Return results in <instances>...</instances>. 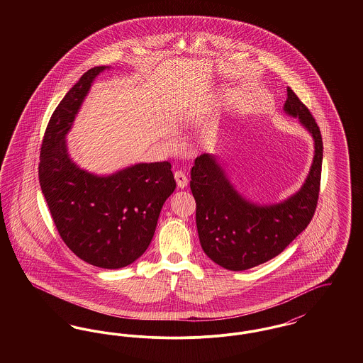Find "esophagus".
Listing matches in <instances>:
<instances>
[{"mask_svg": "<svg viewBox=\"0 0 363 363\" xmlns=\"http://www.w3.org/2000/svg\"><path fill=\"white\" fill-rule=\"evenodd\" d=\"M174 178H175V181H177L178 188L184 189V188L188 186V177L185 175V173H182V172H175V173H174Z\"/></svg>", "mask_w": 363, "mask_h": 363, "instance_id": "esophagus-1", "label": "esophagus"}]
</instances>
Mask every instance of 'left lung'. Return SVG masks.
<instances>
[{
	"instance_id": "obj_1",
	"label": "left lung",
	"mask_w": 363,
	"mask_h": 363,
	"mask_svg": "<svg viewBox=\"0 0 363 363\" xmlns=\"http://www.w3.org/2000/svg\"><path fill=\"white\" fill-rule=\"evenodd\" d=\"M284 111L299 118L314 140L311 172L287 200L257 206L234 188L216 156H197L190 173L196 200V225L203 250L209 259L230 271H245L277 257L308 227L318 201L323 138L309 108L287 86Z\"/></svg>"
}]
</instances>
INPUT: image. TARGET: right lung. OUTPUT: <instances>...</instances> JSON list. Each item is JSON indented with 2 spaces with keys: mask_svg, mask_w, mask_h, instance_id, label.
<instances>
[{
  "mask_svg": "<svg viewBox=\"0 0 363 363\" xmlns=\"http://www.w3.org/2000/svg\"><path fill=\"white\" fill-rule=\"evenodd\" d=\"M107 68L86 70L54 110L42 141L39 184L70 250L94 267L118 269L147 250L177 185L170 162L138 163L99 177L70 159L65 138L92 82Z\"/></svg>",
  "mask_w": 363,
  "mask_h": 363,
  "instance_id": "add662e5",
  "label": "right lung"
}]
</instances>
